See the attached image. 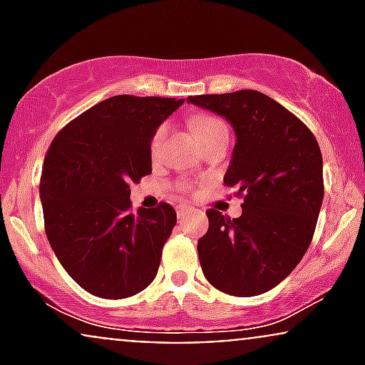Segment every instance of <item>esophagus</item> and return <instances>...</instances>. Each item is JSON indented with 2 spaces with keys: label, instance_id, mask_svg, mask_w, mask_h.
<instances>
[{
  "label": "esophagus",
  "instance_id": "1",
  "mask_svg": "<svg viewBox=\"0 0 365 365\" xmlns=\"http://www.w3.org/2000/svg\"><path fill=\"white\" fill-rule=\"evenodd\" d=\"M188 209H190V206H187V204H182V206H177V215H178V217L185 216Z\"/></svg>",
  "mask_w": 365,
  "mask_h": 365
}]
</instances>
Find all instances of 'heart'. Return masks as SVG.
I'll list each match as a JSON object with an SVG mask.
<instances>
[{
  "instance_id": "b5f03b06",
  "label": "heart",
  "mask_w": 365,
  "mask_h": 365,
  "mask_svg": "<svg viewBox=\"0 0 365 365\" xmlns=\"http://www.w3.org/2000/svg\"><path fill=\"white\" fill-rule=\"evenodd\" d=\"M221 130H228L223 121L216 120V118H209V116H204V118H199L195 121V132H197V139L202 140L206 137L212 135V133L221 132ZM166 132H168V127L166 125H161L154 133L153 140H150V153L158 154L159 149H161L163 142L166 139Z\"/></svg>"
}]
</instances>
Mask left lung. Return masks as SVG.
I'll list each match as a JSON object with an SVG mask.
<instances>
[{"mask_svg":"<svg viewBox=\"0 0 365 365\" xmlns=\"http://www.w3.org/2000/svg\"><path fill=\"white\" fill-rule=\"evenodd\" d=\"M187 103L233 127L225 185L245 195L240 217L206 212L209 230L197 242L202 273L228 295L269 292L311 245L324 197L319 144L295 115L259 91L190 96Z\"/></svg>","mask_w":365,"mask_h":365,"instance_id":"1","label":"left lung"}]
</instances>
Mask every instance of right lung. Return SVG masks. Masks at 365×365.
I'll use <instances>...</instances> for the list:
<instances>
[{"label":"right lung","mask_w":365,"mask_h":365,"mask_svg":"<svg viewBox=\"0 0 365 365\" xmlns=\"http://www.w3.org/2000/svg\"><path fill=\"white\" fill-rule=\"evenodd\" d=\"M183 103L113 96L70 121L46 153V235L66 273L92 295L125 299L156 278L177 212L166 202L132 212L128 183L150 175V140Z\"/></svg>","instance_id":"1"}]
</instances>
